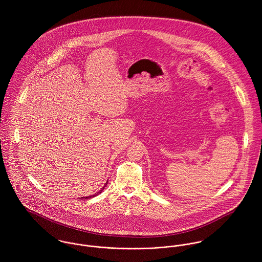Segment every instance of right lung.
<instances>
[{
  "label": "right lung",
  "instance_id": "add662e5",
  "mask_svg": "<svg viewBox=\"0 0 262 262\" xmlns=\"http://www.w3.org/2000/svg\"><path fill=\"white\" fill-rule=\"evenodd\" d=\"M107 184H108V182H106V184H105V186H104V187H102V189H101V190H99V191H98V192H97V193H95V194H93V195H88V196H85V198H84V196H81V198H79V199H80V200H88V199H92V198H94V196H96V195H97V194H99V193H101V192H102V191H103V190H104V188H105V187H106V186H107Z\"/></svg>",
  "mask_w": 262,
  "mask_h": 262
}]
</instances>
